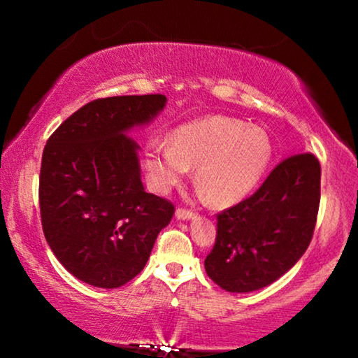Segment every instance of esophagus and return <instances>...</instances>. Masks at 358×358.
Masks as SVG:
<instances>
[{"mask_svg":"<svg viewBox=\"0 0 358 358\" xmlns=\"http://www.w3.org/2000/svg\"><path fill=\"white\" fill-rule=\"evenodd\" d=\"M176 218H178V220H190V218H194V212H192V210L179 207L178 210H176Z\"/></svg>","mask_w":358,"mask_h":358,"instance_id":"34e87169","label":"esophagus"}]
</instances>
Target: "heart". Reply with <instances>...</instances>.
Masks as SVG:
<instances>
[{"instance_id": "b5f03b06", "label": "heart", "mask_w": 358, "mask_h": 358, "mask_svg": "<svg viewBox=\"0 0 358 358\" xmlns=\"http://www.w3.org/2000/svg\"><path fill=\"white\" fill-rule=\"evenodd\" d=\"M272 156L268 135L259 127L227 115L180 125L171 143L151 140L146 145L145 168L159 192L178 185L189 168L210 202L227 207L243 200L266 173Z\"/></svg>"}]
</instances>
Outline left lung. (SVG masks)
<instances>
[{
	"mask_svg": "<svg viewBox=\"0 0 358 358\" xmlns=\"http://www.w3.org/2000/svg\"><path fill=\"white\" fill-rule=\"evenodd\" d=\"M321 199V164L300 153L278 163L243 202L217 215L207 275L233 293L271 285L310 246Z\"/></svg>",
	"mask_w": 358,
	"mask_h": 358,
	"instance_id": "left-lung-1",
	"label": "left lung"
}]
</instances>
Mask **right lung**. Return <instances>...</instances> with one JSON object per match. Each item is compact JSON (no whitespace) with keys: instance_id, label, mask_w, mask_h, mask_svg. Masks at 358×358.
<instances>
[{"instance_id":"add662e5","label":"right lung","mask_w":358,"mask_h":358,"mask_svg":"<svg viewBox=\"0 0 358 358\" xmlns=\"http://www.w3.org/2000/svg\"><path fill=\"white\" fill-rule=\"evenodd\" d=\"M166 96L87 102L47 140L38 179L42 229L71 275L99 288L143 271L174 205L141 182L136 141L127 135L155 119Z\"/></svg>"}]
</instances>
